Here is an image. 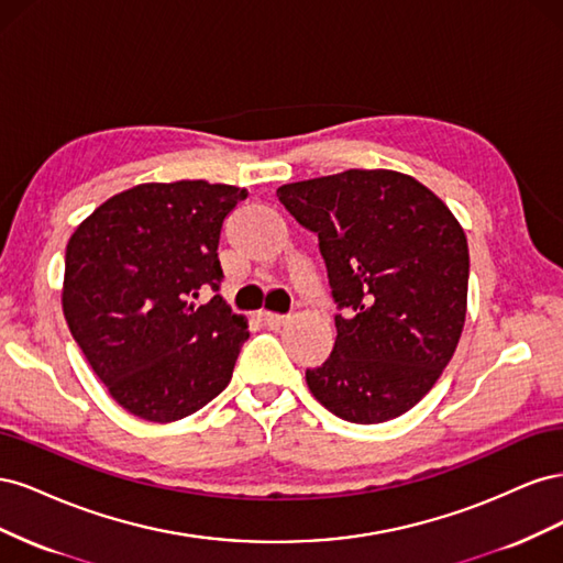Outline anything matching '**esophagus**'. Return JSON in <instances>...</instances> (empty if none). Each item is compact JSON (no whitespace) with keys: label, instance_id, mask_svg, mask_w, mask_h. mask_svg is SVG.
I'll return each mask as SVG.
<instances>
[{"label":"esophagus","instance_id":"obj_1","mask_svg":"<svg viewBox=\"0 0 563 563\" xmlns=\"http://www.w3.org/2000/svg\"><path fill=\"white\" fill-rule=\"evenodd\" d=\"M261 317V321L265 323L267 329H282V327H286V321H288V317H282V314H272V312H261L258 314Z\"/></svg>","mask_w":563,"mask_h":563}]
</instances>
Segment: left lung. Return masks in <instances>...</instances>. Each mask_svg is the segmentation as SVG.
Returning a JSON list of instances; mask_svg holds the SVG:
<instances>
[{"label":"left lung","instance_id":"left-lung-1","mask_svg":"<svg viewBox=\"0 0 563 563\" xmlns=\"http://www.w3.org/2000/svg\"><path fill=\"white\" fill-rule=\"evenodd\" d=\"M284 209L319 236L335 345L305 380L338 418H399L428 395L467 314L465 230L430 187L389 168H350L288 183Z\"/></svg>","mask_w":563,"mask_h":563}]
</instances>
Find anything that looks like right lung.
<instances>
[{
	"label": "right lung",
	"mask_w": 563,
	"mask_h": 563,
	"mask_svg": "<svg viewBox=\"0 0 563 563\" xmlns=\"http://www.w3.org/2000/svg\"><path fill=\"white\" fill-rule=\"evenodd\" d=\"M244 187L143 183L119 192L67 242L63 314L110 397L135 418L174 422L223 391L246 319L218 291L220 228Z\"/></svg>",
	"instance_id": "right-lung-1"
}]
</instances>
